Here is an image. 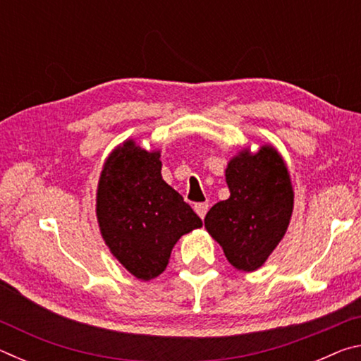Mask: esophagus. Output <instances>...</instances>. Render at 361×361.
<instances>
[{
    "mask_svg": "<svg viewBox=\"0 0 361 361\" xmlns=\"http://www.w3.org/2000/svg\"><path fill=\"white\" fill-rule=\"evenodd\" d=\"M194 210H195V213H197V215L200 216V218H205V215H207V212H209V204L207 202H199V204H195L194 205Z\"/></svg>",
    "mask_w": 361,
    "mask_h": 361,
    "instance_id": "esophagus-1",
    "label": "esophagus"
}]
</instances>
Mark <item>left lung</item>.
Segmentation results:
<instances>
[{"mask_svg":"<svg viewBox=\"0 0 361 361\" xmlns=\"http://www.w3.org/2000/svg\"><path fill=\"white\" fill-rule=\"evenodd\" d=\"M229 199L212 207L205 216L209 234L223 247L239 271L264 264L290 224L293 188L282 156L272 146L248 149L232 157L226 169Z\"/></svg>","mask_w":361,"mask_h":361,"instance_id":"obj_1","label":"left lung"}]
</instances>
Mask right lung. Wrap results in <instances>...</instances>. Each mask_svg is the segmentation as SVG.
I'll return each mask as SVG.
<instances>
[{
    "instance_id": "obj_1",
    "label": "right lung",
    "mask_w": 361,
    "mask_h": 361,
    "mask_svg": "<svg viewBox=\"0 0 361 361\" xmlns=\"http://www.w3.org/2000/svg\"><path fill=\"white\" fill-rule=\"evenodd\" d=\"M161 152L133 140L108 156L97 189V218L103 240L132 276L151 280L164 272L181 235L202 219L162 180Z\"/></svg>"
}]
</instances>
